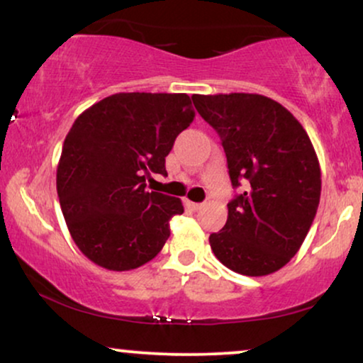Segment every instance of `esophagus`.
Instances as JSON below:
<instances>
[{
	"instance_id": "34e87169",
	"label": "esophagus",
	"mask_w": 363,
	"mask_h": 363,
	"mask_svg": "<svg viewBox=\"0 0 363 363\" xmlns=\"http://www.w3.org/2000/svg\"><path fill=\"white\" fill-rule=\"evenodd\" d=\"M185 205H186L188 208H190V210H193V211L200 210L201 206H203V203H195V201H190V200H186V201H185Z\"/></svg>"
}]
</instances>
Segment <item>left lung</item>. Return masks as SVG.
<instances>
[{
  "label": "left lung",
  "mask_w": 363,
  "mask_h": 363,
  "mask_svg": "<svg viewBox=\"0 0 363 363\" xmlns=\"http://www.w3.org/2000/svg\"><path fill=\"white\" fill-rule=\"evenodd\" d=\"M218 133L233 188L228 218L210 235L215 257L248 277L274 274L302 247L317 213L320 164L307 131L272 98L253 93L195 95Z\"/></svg>",
  "instance_id": "1"
}]
</instances>
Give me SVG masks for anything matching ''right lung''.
Segmentation results:
<instances>
[{
	"mask_svg": "<svg viewBox=\"0 0 363 363\" xmlns=\"http://www.w3.org/2000/svg\"><path fill=\"white\" fill-rule=\"evenodd\" d=\"M185 93H116L84 110L65 138L56 190L84 257L106 270H133L170 237L180 199L147 191L152 173L195 118Z\"/></svg>",
	"mask_w": 363,
	"mask_h": 363,
	"instance_id": "obj_1",
	"label": "right lung"
}]
</instances>
